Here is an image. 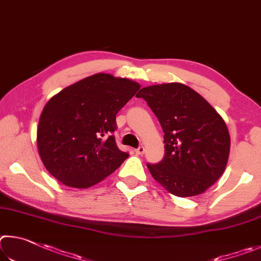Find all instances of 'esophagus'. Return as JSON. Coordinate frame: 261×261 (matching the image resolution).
Returning a JSON list of instances; mask_svg holds the SVG:
<instances>
[{
	"label": "esophagus",
	"mask_w": 261,
	"mask_h": 261,
	"mask_svg": "<svg viewBox=\"0 0 261 261\" xmlns=\"http://www.w3.org/2000/svg\"><path fill=\"white\" fill-rule=\"evenodd\" d=\"M144 151H145V149H144L143 145H140V147L135 150V152L138 154H143Z\"/></svg>",
	"instance_id": "esophagus-1"
}]
</instances>
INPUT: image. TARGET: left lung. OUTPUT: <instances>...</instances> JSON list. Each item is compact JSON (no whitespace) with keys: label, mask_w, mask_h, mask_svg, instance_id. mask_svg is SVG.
Here are the masks:
<instances>
[{"label":"left lung","mask_w":261,"mask_h":261,"mask_svg":"<svg viewBox=\"0 0 261 261\" xmlns=\"http://www.w3.org/2000/svg\"><path fill=\"white\" fill-rule=\"evenodd\" d=\"M136 96L145 99L164 132L165 156L147 164L153 179L177 197L204 193L222 175L229 157L225 120L198 93L177 82L144 87Z\"/></svg>","instance_id":"1"}]
</instances>
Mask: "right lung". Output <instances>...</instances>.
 Here are the masks:
<instances>
[{
    "mask_svg": "<svg viewBox=\"0 0 261 261\" xmlns=\"http://www.w3.org/2000/svg\"><path fill=\"white\" fill-rule=\"evenodd\" d=\"M139 89L135 81L97 73L50 98L36 135L50 174L67 187L85 189L116 171L129 156L112 135L116 116Z\"/></svg>",
    "mask_w": 261,
    "mask_h": 261,
    "instance_id": "add662e5",
    "label": "right lung"
}]
</instances>
